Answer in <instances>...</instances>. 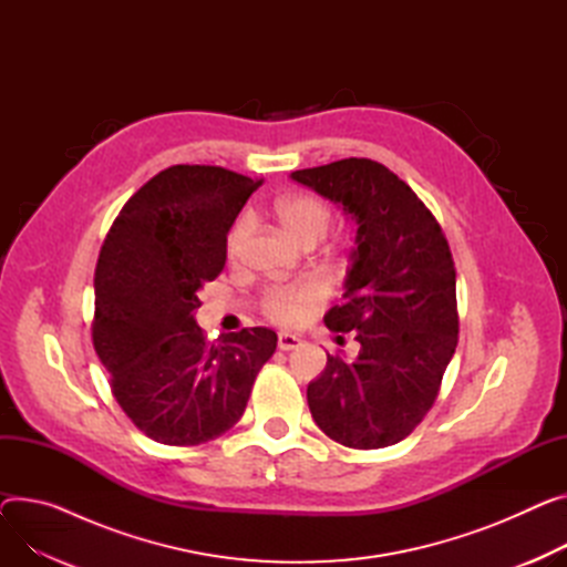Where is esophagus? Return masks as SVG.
I'll list each match as a JSON object with an SVG mask.
<instances>
[{"label":"esophagus","mask_w":567,"mask_h":567,"mask_svg":"<svg viewBox=\"0 0 567 567\" xmlns=\"http://www.w3.org/2000/svg\"><path fill=\"white\" fill-rule=\"evenodd\" d=\"M277 344H279V350H281V352H290V350H295V347H299V344H301V338H299V336H295V333L281 331V333H279V338H277Z\"/></svg>","instance_id":"1"}]
</instances>
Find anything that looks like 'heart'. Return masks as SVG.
Listing matches in <instances>:
<instances>
[{"label":"heart","instance_id":"heart-1","mask_svg":"<svg viewBox=\"0 0 567 567\" xmlns=\"http://www.w3.org/2000/svg\"><path fill=\"white\" fill-rule=\"evenodd\" d=\"M275 213L286 234L299 245L320 243L331 227L329 206L309 195H295V197L281 199ZM247 231H249V220L243 217V220H238L229 231V238H227L229 256H236L240 251L247 238ZM324 292L327 288L318 279H301V281L275 286L266 295V313L275 322L297 324L303 320V316L309 313V309H313L316 303L324 297Z\"/></svg>","mask_w":567,"mask_h":567}]
</instances>
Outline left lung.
Instances as JSON below:
<instances>
[{"mask_svg": "<svg viewBox=\"0 0 567 567\" xmlns=\"http://www.w3.org/2000/svg\"><path fill=\"white\" fill-rule=\"evenodd\" d=\"M354 223L344 303L324 324L357 331L354 361L327 357L307 388L316 424L331 441L379 450L404 441L431 409L458 342L450 245L417 195L370 158L290 172Z\"/></svg>", "mask_w": 567, "mask_h": 567, "instance_id": "obj_1", "label": "left lung"}]
</instances>
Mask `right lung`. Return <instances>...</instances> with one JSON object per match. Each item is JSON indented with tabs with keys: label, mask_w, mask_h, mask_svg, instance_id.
Returning <instances> with one entry per match:
<instances>
[{
	"label": "right lung",
	"mask_w": 567,
	"mask_h": 567,
	"mask_svg": "<svg viewBox=\"0 0 567 567\" xmlns=\"http://www.w3.org/2000/svg\"><path fill=\"white\" fill-rule=\"evenodd\" d=\"M260 186L215 165H172L128 199L95 270V352L132 422L163 445H202L245 413L277 333L206 342L199 290L223 272L227 231Z\"/></svg>",
	"instance_id": "obj_1"
}]
</instances>
